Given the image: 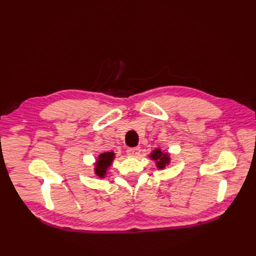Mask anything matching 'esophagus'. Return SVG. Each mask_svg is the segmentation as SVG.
Segmentation results:
<instances>
[{"instance_id":"34e87169","label":"esophagus","mask_w":256,"mask_h":256,"mask_svg":"<svg viewBox=\"0 0 256 256\" xmlns=\"http://www.w3.org/2000/svg\"><path fill=\"white\" fill-rule=\"evenodd\" d=\"M140 152H141V147L140 146L132 147V148L127 150V154H129V156H138Z\"/></svg>"}]
</instances>
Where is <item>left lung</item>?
<instances>
[{"label":"left lung","mask_w":256,"mask_h":256,"mask_svg":"<svg viewBox=\"0 0 256 256\" xmlns=\"http://www.w3.org/2000/svg\"><path fill=\"white\" fill-rule=\"evenodd\" d=\"M150 158L156 160V164L158 166V168H164L166 166H168L170 164V157L166 152H162L159 148L154 150L152 154H150Z\"/></svg>","instance_id":"8db88e82"}]
</instances>
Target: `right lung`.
<instances>
[{
    "mask_svg": "<svg viewBox=\"0 0 256 256\" xmlns=\"http://www.w3.org/2000/svg\"><path fill=\"white\" fill-rule=\"evenodd\" d=\"M114 159V152H108L100 154L98 156V159L96 161L95 164V173L98 177L102 178L104 177L106 170L112 164V161Z\"/></svg>",
    "mask_w": 256,
    "mask_h": 256,
    "instance_id": "1",
    "label": "right lung"
}]
</instances>
